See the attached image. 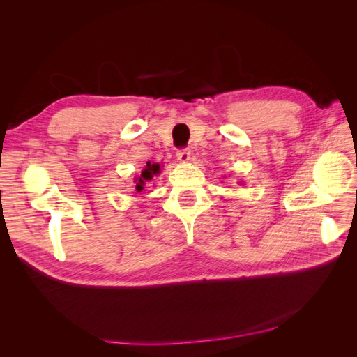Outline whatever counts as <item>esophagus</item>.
I'll list each match as a JSON object with an SVG mask.
<instances>
[{"label": "esophagus", "mask_w": 357, "mask_h": 357, "mask_svg": "<svg viewBox=\"0 0 357 357\" xmlns=\"http://www.w3.org/2000/svg\"><path fill=\"white\" fill-rule=\"evenodd\" d=\"M190 156H192V152L189 149H181V150H177V159L180 162H183V164H186V162L190 160Z\"/></svg>", "instance_id": "1"}]
</instances>
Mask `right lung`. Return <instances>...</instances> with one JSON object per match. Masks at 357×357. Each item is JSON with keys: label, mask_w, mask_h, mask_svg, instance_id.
Returning <instances> with one entry per match:
<instances>
[{"label": "right lung", "mask_w": 357, "mask_h": 357, "mask_svg": "<svg viewBox=\"0 0 357 357\" xmlns=\"http://www.w3.org/2000/svg\"><path fill=\"white\" fill-rule=\"evenodd\" d=\"M159 172H160V165L159 164H152V162H147L146 168L142 171V176L134 178L135 190L138 193H142L144 190V188L150 185V181H152V178L156 174H159Z\"/></svg>", "instance_id": "right-lung-1"}]
</instances>
